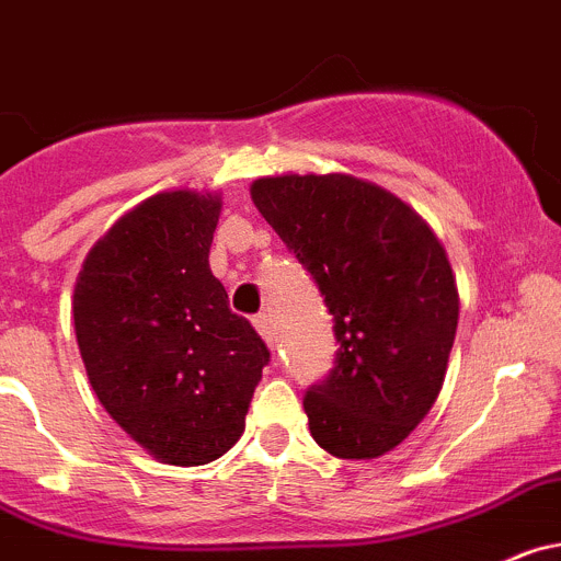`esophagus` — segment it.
I'll list each match as a JSON object with an SVG mask.
<instances>
[{
	"mask_svg": "<svg viewBox=\"0 0 561 561\" xmlns=\"http://www.w3.org/2000/svg\"><path fill=\"white\" fill-rule=\"evenodd\" d=\"M253 324H255V330H259V335L261 339L266 341V344H275V330H272V319L266 317V313H259V317L253 319Z\"/></svg>",
	"mask_w": 561,
	"mask_h": 561,
	"instance_id": "34e87169",
	"label": "esophagus"
}]
</instances>
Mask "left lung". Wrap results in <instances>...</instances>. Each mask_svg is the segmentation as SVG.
Masks as SVG:
<instances>
[{"instance_id":"left-lung-1","label":"left lung","mask_w":561,"mask_h":561,"mask_svg":"<svg viewBox=\"0 0 561 561\" xmlns=\"http://www.w3.org/2000/svg\"><path fill=\"white\" fill-rule=\"evenodd\" d=\"M250 197L333 313L335 369L302 402L313 440L341 460L397 449L435 404L455 344L444 244L402 197L350 173L261 175Z\"/></svg>"}]
</instances>
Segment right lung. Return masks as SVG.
<instances>
[{"mask_svg": "<svg viewBox=\"0 0 561 561\" xmlns=\"http://www.w3.org/2000/svg\"><path fill=\"white\" fill-rule=\"evenodd\" d=\"M220 192L170 190L117 217L73 286L95 397L168 466H206L244 432L270 350L209 270Z\"/></svg>", "mask_w": 561, "mask_h": 561, "instance_id": "obj_1", "label": "right lung"}]
</instances>
